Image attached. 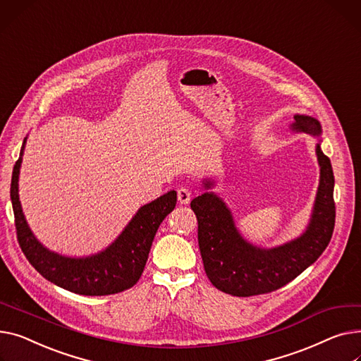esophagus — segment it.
Segmentation results:
<instances>
[{
    "label": "esophagus",
    "instance_id": "1",
    "mask_svg": "<svg viewBox=\"0 0 361 361\" xmlns=\"http://www.w3.org/2000/svg\"><path fill=\"white\" fill-rule=\"evenodd\" d=\"M177 197H178V202H180L181 204H188L190 200H191L190 190L185 188V187H180V188L177 190Z\"/></svg>",
    "mask_w": 361,
    "mask_h": 361
}]
</instances>
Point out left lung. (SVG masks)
Wrapping results in <instances>:
<instances>
[{
  "mask_svg": "<svg viewBox=\"0 0 361 361\" xmlns=\"http://www.w3.org/2000/svg\"><path fill=\"white\" fill-rule=\"evenodd\" d=\"M290 129L321 136L322 128L315 117L295 114ZM321 168L314 210L306 231L296 239L274 248H259L241 236L225 202L206 191L190 206L199 222L197 236L204 271L212 284L228 295L248 298L274 292L290 283L328 247L335 225L334 173L329 158L317 143ZM204 188L213 181L204 180Z\"/></svg>",
  "mask_w": 361,
  "mask_h": 361,
  "instance_id": "obj_1",
  "label": "left lung"
}]
</instances>
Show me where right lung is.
Listing matches in <instances>:
<instances>
[{"mask_svg":"<svg viewBox=\"0 0 361 361\" xmlns=\"http://www.w3.org/2000/svg\"><path fill=\"white\" fill-rule=\"evenodd\" d=\"M27 139V137H26ZM13 168L10 196L16 219L17 239L32 266L51 283L77 295L106 296L130 289L140 279L151 251L154 236L177 203V193L168 191L142 206L116 241L106 250L88 257H66L43 247L30 231L18 200V174L23 159Z\"/></svg>","mask_w":361,"mask_h":361,"instance_id":"1","label":"right lung"}]
</instances>
